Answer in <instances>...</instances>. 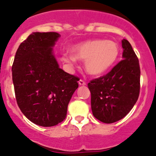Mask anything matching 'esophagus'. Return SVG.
<instances>
[{
    "mask_svg": "<svg viewBox=\"0 0 156 156\" xmlns=\"http://www.w3.org/2000/svg\"><path fill=\"white\" fill-rule=\"evenodd\" d=\"M78 84H79V85H81V86H84L86 85V82L84 81H83V80H79V81H78Z\"/></svg>",
    "mask_w": 156,
    "mask_h": 156,
    "instance_id": "obj_1",
    "label": "esophagus"
}]
</instances>
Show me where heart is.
Here are the masks:
<instances>
[{"label": "heart", "instance_id": "heart-1", "mask_svg": "<svg viewBox=\"0 0 156 156\" xmlns=\"http://www.w3.org/2000/svg\"><path fill=\"white\" fill-rule=\"evenodd\" d=\"M72 51L73 54L66 53L62 56L64 62L72 65L76 62V59L84 60L86 72L93 76H100L114 66L120 49L113 41L96 39L75 45Z\"/></svg>", "mask_w": 156, "mask_h": 156}]
</instances>
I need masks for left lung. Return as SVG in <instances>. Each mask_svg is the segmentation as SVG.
Returning <instances> with one entry per match:
<instances>
[{
	"label": "left lung",
	"instance_id": "1",
	"mask_svg": "<svg viewBox=\"0 0 156 156\" xmlns=\"http://www.w3.org/2000/svg\"><path fill=\"white\" fill-rule=\"evenodd\" d=\"M123 60L108 74L88 83L93 115L100 122L123 119L137 101L140 88L139 60L128 41H122Z\"/></svg>",
	"mask_w": 156,
	"mask_h": 156
}]
</instances>
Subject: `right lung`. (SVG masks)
Here are the masks:
<instances>
[{
    "mask_svg": "<svg viewBox=\"0 0 156 156\" xmlns=\"http://www.w3.org/2000/svg\"><path fill=\"white\" fill-rule=\"evenodd\" d=\"M60 34L33 32L19 47L12 66L17 104L34 124L52 127L66 117L79 78L59 68L53 47Z\"/></svg>",
    "mask_w": 156,
    "mask_h": 156,
    "instance_id": "right-lung-1",
    "label": "right lung"
}]
</instances>
